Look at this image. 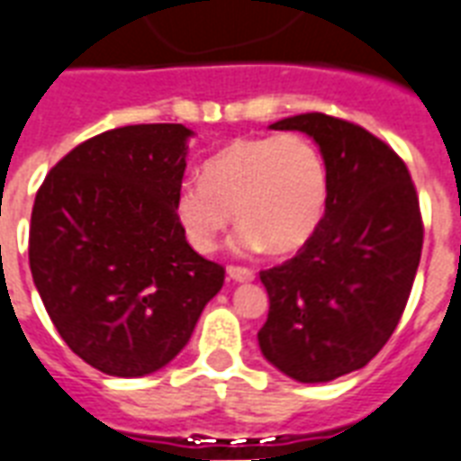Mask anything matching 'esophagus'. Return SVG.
Wrapping results in <instances>:
<instances>
[{
    "instance_id": "obj_1",
    "label": "esophagus",
    "mask_w": 461,
    "mask_h": 461,
    "mask_svg": "<svg viewBox=\"0 0 461 461\" xmlns=\"http://www.w3.org/2000/svg\"><path fill=\"white\" fill-rule=\"evenodd\" d=\"M227 276L234 280V283H251L256 277V273L251 268H241V266H230L227 268Z\"/></svg>"
}]
</instances>
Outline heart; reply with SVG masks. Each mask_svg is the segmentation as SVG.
<instances>
[{"label": "heart", "instance_id": "b5f03b06", "mask_svg": "<svg viewBox=\"0 0 461 461\" xmlns=\"http://www.w3.org/2000/svg\"><path fill=\"white\" fill-rule=\"evenodd\" d=\"M326 200L329 171L312 140L297 132L241 137L203 164L198 181L178 185L174 217L200 254L215 251L234 215L244 222L231 241L239 254L268 246L290 254L314 237Z\"/></svg>", "mask_w": 461, "mask_h": 461}]
</instances>
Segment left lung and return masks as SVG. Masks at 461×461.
Masks as SVG:
<instances>
[{
  "instance_id": "obj_1",
  "label": "left lung",
  "mask_w": 461,
  "mask_h": 461,
  "mask_svg": "<svg viewBox=\"0 0 461 461\" xmlns=\"http://www.w3.org/2000/svg\"><path fill=\"white\" fill-rule=\"evenodd\" d=\"M270 128L319 145L329 200L297 256L261 270L270 309L258 346L287 377L331 382L370 363L402 319L423 249L416 185L402 157L356 122L302 113Z\"/></svg>"
}]
</instances>
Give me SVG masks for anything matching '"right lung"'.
<instances>
[{
	"mask_svg": "<svg viewBox=\"0 0 461 461\" xmlns=\"http://www.w3.org/2000/svg\"><path fill=\"white\" fill-rule=\"evenodd\" d=\"M188 130L152 122L108 130L50 168L35 195L28 261L48 316L72 353L113 377L174 360L224 268L178 230Z\"/></svg>",
	"mask_w": 461,
	"mask_h": 461,
	"instance_id": "add662e5",
	"label": "right lung"
}]
</instances>
